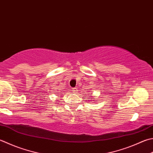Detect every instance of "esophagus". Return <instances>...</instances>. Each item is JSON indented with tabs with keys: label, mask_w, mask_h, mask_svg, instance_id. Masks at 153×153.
<instances>
[{
	"label": "esophagus",
	"mask_w": 153,
	"mask_h": 153,
	"mask_svg": "<svg viewBox=\"0 0 153 153\" xmlns=\"http://www.w3.org/2000/svg\"><path fill=\"white\" fill-rule=\"evenodd\" d=\"M72 91H73L74 93L77 92V88H72Z\"/></svg>",
	"instance_id": "34e87169"
}]
</instances>
